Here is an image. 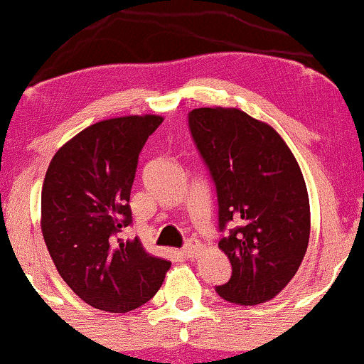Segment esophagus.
<instances>
[{
    "label": "esophagus",
    "instance_id": "obj_1",
    "mask_svg": "<svg viewBox=\"0 0 364 364\" xmlns=\"http://www.w3.org/2000/svg\"><path fill=\"white\" fill-rule=\"evenodd\" d=\"M198 248H200V245L196 243V241H188V243L183 246L181 253L185 255L186 258H195L196 252H198Z\"/></svg>",
    "mask_w": 364,
    "mask_h": 364
}]
</instances>
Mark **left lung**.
I'll return each instance as SVG.
<instances>
[{"mask_svg":"<svg viewBox=\"0 0 364 364\" xmlns=\"http://www.w3.org/2000/svg\"><path fill=\"white\" fill-rule=\"evenodd\" d=\"M188 127L214 181L225 231L219 248L232 267L217 294L237 304L269 301L298 272L310 240L301 169L272 127L240 109L198 107Z\"/></svg>","mask_w":364,"mask_h":364,"instance_id":"left-lung-1","label":"left lung"}]
</instances>
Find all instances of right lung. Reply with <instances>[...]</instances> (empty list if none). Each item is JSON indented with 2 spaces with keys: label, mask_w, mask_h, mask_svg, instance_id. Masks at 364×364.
I'll return each instance as SVG.
<instances>
[{
  "label": "right lung",
  "mask_w": 364,
  "mask_h": 364,
  "mask_svg": "<svg viewBox=\"0 0 364 364\" xmlns=\"http://www.w3.org/2000/svg\"><path fill=\"white\" fill-rule=\"evenodd\" d=\"M161 116H123L92 124L54 154L46 173L43 236L58 272L78 298L127 313L152 299L171 262L152 257L132 225L129 193L141 147Z\"/></svg>",
  "instance_id": "right-lung-1"
}]
</instances>
